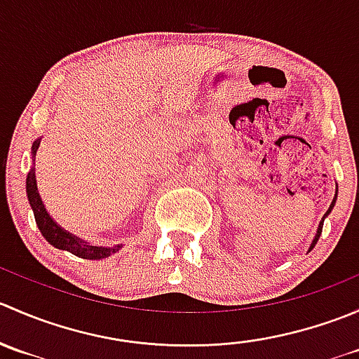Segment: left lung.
Instances as JSON below:
<instances>
[{"mask_svg":"<svg viewBox=\"0 0 359 359\" xmlns=\"http://www.w3.org/2000/svg\"><path fill=\"white\" fill-rule=\"evenodd\" d=\"M335 201H337V193H335V198H334V201H332V205H330V208L327 210V213H325L323 215V219H321V222H320V226H318V231H316V236H314V240H313V243H311V247H309V250H313L314 248V245H316V241L320 240V236H321V231H323V222H325V219H327L328 215H330V212L332 210H334V206H335Z\"/></svg>","mask_w":359,"mask_h":359,"instance_id":"obj_1","label":"left lung"}]
</instances>
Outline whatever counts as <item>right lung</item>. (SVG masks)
I'll use <instances>...</instances> for the list:
<instances>
[{
    "label": "right lung",
    "mask_w": 359,
    "mask_h": 359,
    "mask_svg": "<svg viewBox=\"0 0 359 359\" xmlns=\"http://www.w3.org/2000/svg\"><path fill=\"white\" fill-rule=\"evenodd\" d=\"M39 142H41V137L32 142V147H31L32 163L36 161V151H38ZM25 193H27L29 205H31L32 212H34V219H36V224H38L39 233L43 234V238H45L52 247L59 250H66V252H71L72 255L81 257V259H86V260L106 259V257H111L112 253H116L118 250L123 248V245H114V247H97V245L88 243V241L81 240V238H78L76 234L69 233V231L64 229V227H60L59 224L52 219L48 210L45 208V203H43L41 196H39L34 165L31 166V170H29L27 173V179H25Z\"/></svg>",
    "instance_id": "1"
}]
</instances>
